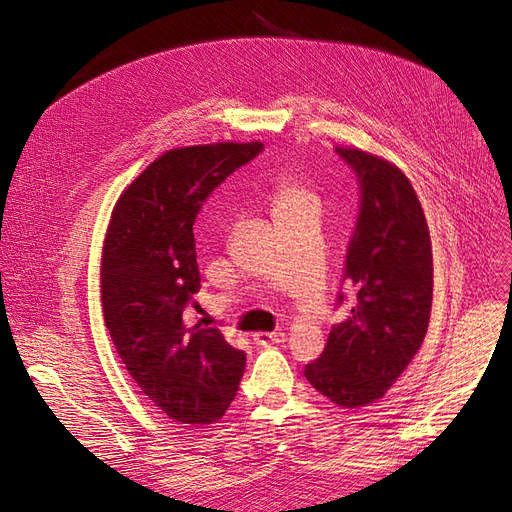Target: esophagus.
Listing matches in <instances>:
<instances>
[{
  "instance_id": "obj_1",
  "label": "esophagus",
  "mask_w": 512,
  "mask_h": 512,
  "mask_svg": "<svg viewBox=\"0 0 512 512\" xmlns=\"http://www.w3.org/2000/svg\"><path fill=\"white\" fill-rule=\"evenodd\" d=\"M255 344H278V342H285V334L283 332H272V334H255Z\"/></svg>"
}]
</instances>
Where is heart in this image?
<instances>
[{
  "instance_id": "heart-1",
  "label": "heart",
  "mask_w": 512,
  "mask_h": 512,
  "mask_svg": "<svg viewBox=\"0 0 512 512\" xmlns=\"http://www.w3.org/2000/svg\"><path fill=\"white\" fill-rule=\"evenodd\" d=\"M268 204L274 221L285 219L289 214L308 206H317L315 195L302 183V178L293 174H280L268 195Z\"/></svg>"
}]
</instances>
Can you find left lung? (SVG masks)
I'll return each mask as SVG.
<instances>
[{
  "mask_svg": "<svg viewBox=\"0 0 512 512\" xmlns=\"http://www.w3.org/2000/svg\"><path fill=\"white\" fill-rule=\"evenodd\" d=\"M355 174L359 212L346 249L336 306L351 308L310 361L308 383L338 406L383 398L421 349L432 312L434 263L423 208L393 163L336 146Z\"/></svg>",
  "mask_w": 512,
  "mask_h": 512,
  "instance_id": "obj_1",
  "label": "left lung"
}]
</instances>
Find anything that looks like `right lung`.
I'll use <instances>...</instances> for the list:
<instances>
[{
    "mask_svg": "<svg viewBox=\"0 0 512 512\" xmlns=\"http://www.w3.org/2000/svg\"><path fill=\"white\" fill-rule=\"evenodd\" d=\"M263 151L261 142L168 151L114 206L102 255V306L114 349L140 391L174 421L223 417L246 355L217 327L189 325L200 291L193 223L206 197Z\"/></svg>",
    "mask_w": 512,
    "mask_h": 512,
    "instance_id": "1",
    "label": "right lung"
}]
</instances>
